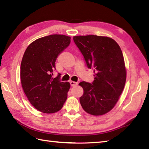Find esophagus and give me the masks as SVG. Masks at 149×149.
<instances>
[{
    "mask_svg": "<svg viewBox=\"0 0 149 149\" xmlns=\"http://www.w3.org/2000/svg\"><path fill=\"white\" fill-rule=\"evenodd\" d=\"M70 85L72 86H77V83H76V82H74V81H70Z\"/></svg>",
    "mask_w": 149,
    "mask_h": 149,
    "instance_id": "esophagus-1",
    "label": "esophagus"
}]
</instances>
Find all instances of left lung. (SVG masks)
Wrapping results in <instances>:
<instances>
[{
	"mask_svg": "<svg viewBox=\"0 0 149 149\" xmlns=\"http://www.w3.org/2000/svg\"><path fill=\"white\" fill-rule=\"evenodd\" d=\"M88 68L93 69L92 83L81 82L84 93L80 97L83 109L99 116L108 113L115 106L126 81V69L123 54L113 39L96 35L73 38Z\"/></svg>",
	"mask_w": 149,
	"mask_h": 149,
	"instance_id": "obj_1",
	"label": "left lung"
}]
</instances>
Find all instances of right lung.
Returning a JSON list of instances; mask_svg holds the SVG:
<instances>
[{
    "label": "right lung",
    "instance_id": "1",
    "mask_svg": "<svg viewBox=\"0 0 149 149\" xmlns=\"http://www.w3.org/2000/svg\"><path fill=\"white\" fill-rule=\"evenodd\" d=\"M71 38L52 34L34 41L27 47L20 66L22 86L30 103L44 113L62 108L70 88L68 82L54 78L58 56L70 43Z\"/></svg>",
    "mask_w": 149,
    "mask_h": 149
}]
</instances>
